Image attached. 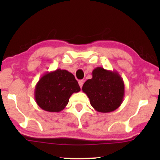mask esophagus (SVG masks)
I'll list each match as a JSON object with an SVG mask.
<instances>
[{"label":"esophagus","mask_w":160,"mask_h":160,"mask_svg":"<svg viewBox=\"0 0 160 160\" xmlns=\"http://www.w3.org/2000/svg\"><path fill=\"white\" fill-rule=\"evenodd\" d=\"M83 84H84V81H83V80H79V81H78V84H79V86H80L81 88H82V87Z\"/></svg>","instance_id":"1"}]
</instances>
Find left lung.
<instances>
[{
	"label": "left lung",
	"instance_id": "obj_1",
	"mask_svg": "<svg viewBox=\"0 0 160 160\" xmlns=\"http://www.w3.org/2000/svg\"><path fill=\"white\" fill-rule=\"evenodd\" d=\"M92 78L85 82L82 91L89 98L95 111L108 113L115 111L123 102L124 81L116 71H108L102 67L93 70Z\"/></svg>",
	"mask_w": 160,
	"mask_h": 160
}]
</instances>
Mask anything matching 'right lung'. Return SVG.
I'll return each instance as SVG.
<instances>
[{"instance_id": "add662e5", "label": "right lung", "mask_w": 160, "mask_h": 160, "mask_svg": "<svg viewBox=\"0 0 160 160\" xmlns=\"http://www.w3.org/2000/svg\"><path fill=\"white\" fill-rule=\"evenodd\" d=\"M81 90L74 76L66 70L57 69L41 76L35 87V100L41 109L60 112L68 103L74 92Z\"/></svg>"}]
</instances>
